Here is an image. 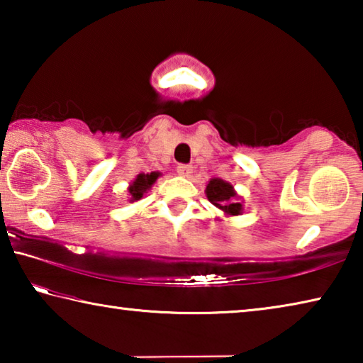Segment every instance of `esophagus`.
<instances>
[{
  "instance_id": "esophagus-1",
  "label": "esophagus",
  "mask_w": 363,
  "mask_h": 363,
  "mask_svg": "<svg viewBox=\"0 0 363 363\" xmlns=\"http://www.w3.org/2000/svg\"><path fill=\"white\" fill-rule=\"evenodd\" d=\"M190 173H192V167H189V164H179V167H177V174L179 176L189 177Z\"/></svg>"
}]
</instances>
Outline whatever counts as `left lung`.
<instances>
[{"mask_svg": "<svg viewBox=\"0 0 363 363\" xmlns=\"http://www.w3.org/2000/svg\"><path fill=\"white\" fill-rule=\"evenodd\" d=\"M206 196L211 203L219 208L225 216H238L243 211L240 196L237 195L230 182L223 179H211L206 186Z\"/></svg>", "mask_w": 363, "mask_h": 363, "instance_id": "obj_1", "label": "left lung"}]
</instances>
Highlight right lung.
Returning <instances> with one entry per match:
<instances>
[{"instance_id": "right-lung-1", "label": "right lung", "mask_w": 363, "mask_h": 363, "mask_svg": "<svg viewBox=\"0 0 363 363\" xmlns=\"http://www.w3.org/2000/svg\"><path fill=\"white\" fill-rule=\"evenodd\" d=\"M160 177L158 171H152V173H140L138 174L136 179L131 182V186L128 187V192H130V201H138L144 196V194H147V190H149L153 182H155Z\"/></svg>"}]
</instances>
